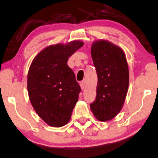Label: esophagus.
<instances>
[{"instance_id":"1","label":"esophagus","mask_w":158,"mask_h":158,"mask_svg":"<svg viewBox=\"0 0 158 158\" xmlns=\"http://www.w3.org/2000/svg\"><path fill=\"white\" fill-rule=\"evenodd\" d=\"M80 86H81V89H84L86 87V81L85 80H83V81H81L80 82Z\"/></svg>"}]
</instances>
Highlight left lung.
Instances as JSON below:
<instances>
[{"mask_svg": "<svg viewBox=\"0 0 158 158\" xmlns=\"http://www.w3.org/2000/svg\"><path fill=\"white\" fill-rule=\"evenodd\" d=\"M91 55L98 82L97 97L90 104L95 117L106 122L116 117L123 108L129 86V69L120 47L106 40L95 41Z\"/></svg>", "mask_w": 158, "mask_h": 158, "instance_id": "8db88e82", "label": "left lung"}]
</instances>
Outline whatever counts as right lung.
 <instances>
[{"label":"right lung","mask_w":158,"mask_h":158,"mask_svg":"<svg viewBox=\"0 0 158 158\" xmlns=\"http://www.w3.org/2000/svg\"><path fill=\"white\" fill-rule=\"evenodd\" d=\"M83 45L82 41H73L47 46L31 64L28 97L38 115L49 126L60 127L70 120L81 88L67 61Z\"/></svg>","instance_id":"1"}]
</instances>
